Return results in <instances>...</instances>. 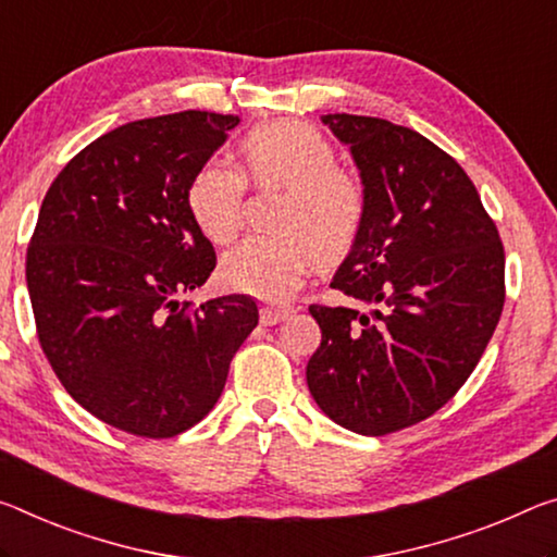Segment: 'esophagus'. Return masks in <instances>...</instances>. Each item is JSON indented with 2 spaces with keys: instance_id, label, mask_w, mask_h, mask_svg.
Masks as SVG:
<instances>
[{
  "instance_id": "1",
  "label": "esophagus",
  "mask_w": 557,
  "mask_h": 557,
  "mask_svg": "<svg viewBox=\"0 0 557 557\" xmlns=\"http://www.w3.org/2000/svg\"><path fill=\"white\" fill-rule=\"evenodd\" d=\"M287 317H289L287 307H262V310H260V322H262L264 326L277 324V322H282V320H287Z\"/></svg>"
}]
</instances>
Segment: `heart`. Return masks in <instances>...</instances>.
I'll list each match as a JSON object with an SVG mask.
<instances>
[{"label": "heart", "mask_w": 557, "mask_h": 557, "mask_svg": "<svg viewBox=\"0 0 557 557\" xmlns=\"http://www.w3.org/2000/svg\"><path fill=\"white\" fill-rule=\"evenodd\" d=\"M243 173L260 188H285L275 235L245 240L220 264L227 289L285 302L314 264L332 270L349 258L364 225V190L337 168L332 140L310 121L280 119L247 131L237 146ZM225 163H208L185 193L188 213L213 245H231L243 231L245 178Z\"/></svg>", "instance_id": "1"}]
</instances>
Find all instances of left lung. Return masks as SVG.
Here are the masks:
<instances>
[{
  "instance_id": "obj_1",
  "label": "left lung",
  "mask_w": 557,
  "mask_h": 557,
  "mask_svg": "<svg viewBox=\"0 0 557 557\" xmlns=\"http://www.w3.org/2000/svg\"><path fill=\"white\" fill-rule=\"evenodd\" d=\"M359 168L364 225L330 287L361 307L312 305L307 361L320 409L361 436L436 413L488 347L506 299V255L479 190L451 156L392 121L326 113Z\"/></svg>"
}]
</instances>
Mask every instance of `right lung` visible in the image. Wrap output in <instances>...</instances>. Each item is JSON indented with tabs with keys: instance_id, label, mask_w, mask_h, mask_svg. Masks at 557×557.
Returning a JSON list of instances; mask_svg holds the SVG:
<instances>
[{
	"instance_id": "obj_1",
	"label": "right lung",
	"mask_w": 557,
	"mask_h": 557,
	"mask_svg": "<svg viewBox=\"0 0 557 557\" xmlns=\"http://www.w3.org/2000/svg\"><path fill=\"white\" fill-rule=\"evenodd\" d=\"M237 123L208 111L131 121L76 153L44 196L26 250L39 344L64 389L126 434L196 426L258 326L247 295L178 299L215 268L185 193Z\"/></svg>"
}]
</instances>
